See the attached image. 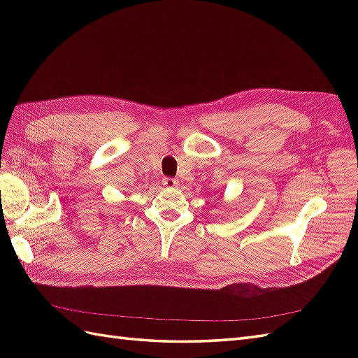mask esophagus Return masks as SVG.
Instances as JSON below:
<instances>
[{"label":"esophagus","mask_w":358,"mask_h":358,"mask_svg":"<svg viewBox=\"0 0 358 358\" xmlns=\"http://www.w3.org/2000/svg\"><path fill=\"white\" fill-rule=\"evenodd\" d=\"M162 185L167 187V188H176L179 185V182L173 178H164L162 179Z\"/></svg>","instance_id":"34e87169"}]
</instances>
